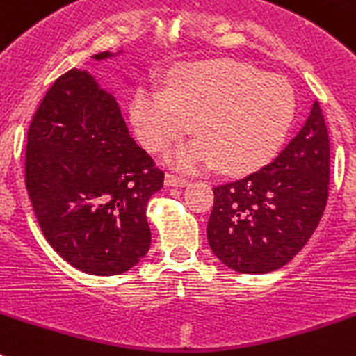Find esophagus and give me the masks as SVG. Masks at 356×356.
<instances>
[{"label":"esophagus","mask_w":356,"mask_h":356,"mask_svg":"<svg viewBox=\"0 0 356 356\" xmlns=\"http://www.w3.org/2000/svg\"><path fill=\"white\" fill-rule=\"evenodd\" d=\"M164 183L168 184V186H186L188 179L181 177V175H175V173H166Z\"/></svg>","instance_id":"1"}]
</instances>
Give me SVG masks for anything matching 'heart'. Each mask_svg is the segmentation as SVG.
Returning a JSON list of instances; mask_svg holds the SVG:
<instances>
[{
  "instance_id": "1",
  "label": "heart",
  "mask_w": 356,
  "mask_h": 356,
  "mask_svg": "<svg viewBox=\"0 0 356 356\" xmlns=\"http://www.w3.org/2000/svg\"><path fill=\"white\" fill-rule=\"evenodd\" d=\"M293 115L295 94L284 77L224 59L190 65L168 94L139 88L132 101L137 137L154 152L186 136L195 122L201 139L170 154L184 170L215 163L224 172L255 168L279 148Z\"/></svg>"
}]
</instances>
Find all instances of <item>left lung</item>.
<instances>
[{
	"label": "left lung",
	"instance_id": "8db88e82",
	"mask_svg": "<svg viewBox=\"0 0 356 356\" xmlns=\"http://www.w3.org/2000/svg\"><path fill=\"white\" fill-rule=\"evenodd\" d=\"M330 136L321 104L270 164L213 188L208 243L238 273H270L297 255L324 213Z\"/></svg>",
	"mask_w": 356,
	"mask_h": 356
}]
</instances>
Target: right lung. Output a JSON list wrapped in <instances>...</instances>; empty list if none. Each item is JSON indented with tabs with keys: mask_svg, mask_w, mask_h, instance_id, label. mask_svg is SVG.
Returning a JSON list of instances; mask_svg holds the SVG:
<instances>
[{
	"mask_svg": "<svg viewBox=\"0 0 356 356\" xmlns=\"http://www.w3.org/2000/svg\"><path fill=\"white\" fill-rule=\"evenodd\" d=\"M163 183L94 77L72 68L52 83L26 134L25 186L58 255L101 277L134 268L150 250L146 204Z\"/></svg>",
	"mask_w": 356,
	"mask_h": 356,
	"instance_id": "obj_1",
	"label": "right lung"
}]
</instances>
